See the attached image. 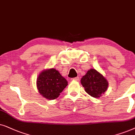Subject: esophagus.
Here are the masks:
<instances>
[{
	"label": "esophagus",
	"instance_id": "34e87169",
	"mask_svg": "<svg viewBox=\"0 0 135 135\" xmlns=\"http://www.w3.org/2000/svg\"><path fill=\"white\" fill-rule=\"evenodd\" d=\"M71 80H73V81H79L80 80V77H75V78H73L71 79Z\"/></svg>",
	"mask_w": 135,
	"mask_h": 135
}]
</instances>
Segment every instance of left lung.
I'll use <instances>...</instances> for the list:
<instances>
[{"label":"left lung","mask_w":135,"mask_h":135,"mask_svg":"<svg viewBox=\"0 0 135 135\" xmlns=\"http://www.w3.org/2000/svg\"><path fill=\"white\" fill-rule=\"evenodd\" d=\"M81 83L85 91L93 98H99L107 91L108 81L95 69H90L82 77Z\"/></svg>","instance_id":"1"}]
</instances>
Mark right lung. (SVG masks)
Segmentation results:
<instances>
[{"instance_id":"obj_1","label":"right lung","mask_w":135,"mask_h":135,"mask_svg":"<svg viewBox=\"0 0 135 135\" xmlns=\"http://www.w3.org/2000/svg\"><path fill=\"white\" fill-rule=\"evenodd\" d=\"M39 93L47 99H55L68 85V81L55 69L43 70L37 78Z\"/></svg>"}]
</instances>
